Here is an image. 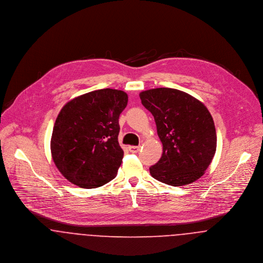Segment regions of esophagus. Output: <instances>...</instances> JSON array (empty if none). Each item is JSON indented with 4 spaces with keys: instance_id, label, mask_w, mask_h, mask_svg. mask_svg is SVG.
Masks as SVG:
<instances>
[{
    "instance_id": "34e87169",
    "label": "esophagus",
    "mask_w": 263,
    "mask_h": 263,
    "mask_svg": "<svg viewBox=\"0 0 263 263\" xmlns=\"http://www.w3.org/2000/svg\"><path fill=\"white\" fill-rule=\"evenodd\" d=\"M128 149L132 153H137L139 151V149H140V146H129Z\"/></svg>"
}]
</instances>
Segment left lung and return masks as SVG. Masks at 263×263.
Returning <instances> with one entry per match:
<instances>
[{
  "instance_id": "1",
  "label": "left lung",
  "mask_w": 263,
  "mask_h": 263,
  "mask_svg": "<svg viewBox=\"0 0 263 263\" xmlns=\"http://www.w3.org/2000/svg\"><path fill=\"white\" fill-rule=\"evenodd\" d=\"M153 115L162 156L149 171L155 179L174 186L190 184L204 175L217 147L215 124L202 102L179 89L158 88L140 92Z\"/></svg>"
}]
</instances>
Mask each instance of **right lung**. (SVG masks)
Here are the masks:
<instances>
[{
  "label": "right lung",
  "mask_w": 263,
  "mask_h": 263,
  "mask_svg": "<svg viewBox=\"0 0 263 263\" xmlns=\"http://www.w3.org/2000/svg\"><path fill=\"white\" fill-rule=\"evenodd\" d=\"M128 96L103 88L82 95L63 106L51 136L52 159L71 183L95 189L116 177L124 151L119 145V117Z\"/></svg>",
  "instance_id": "1"
}]
</instances>
